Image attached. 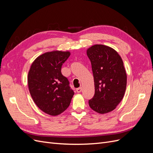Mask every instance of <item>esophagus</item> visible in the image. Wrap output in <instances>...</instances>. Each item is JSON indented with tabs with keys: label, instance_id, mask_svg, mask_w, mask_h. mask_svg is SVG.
I'll return each instance as SVG.
<instances>
[{
	"label": "esophagus",
	"instance_id": "34e87169",
	"mask_svg": "<svg viewBox=\"0 0 153 153\" xmlns=\"http://www.w3.org/2000/svg\"><path fill=\"white\" fill-rule=\"evenodd\" d=\"M82 87H78V88H77V89H76V91L78 92V93H79V92H82Z\"/></svg>",
	"mask_w": 153,
	"mask_h": 153
}]
</instances>
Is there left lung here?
<instances>
[{"instance_id": "obj_1", "label": "left lung", "mask_w": 153, "mask_h": 153, "mask_svg": "<svg viewBox=\"0 0 153 153\" xmlns=\"http://www.w3.org/2000/svg\"><path fill=\"white\" fill-rule=\"evenodd\" d=\"M93 73L95 93L89 100L90 107L100 114L114 110L124 95L127 76L118 53L107 46L95 45L88 48Z\"/></svg>"}]
</instances>
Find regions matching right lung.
I'll use <instances>...</instances> for the list:
<instances>
[{"mask_svg":"<svg viewBox=\"0 0 153 153\" xmlns=\"http://www.w3.org/2000/svg\"><path fill=\"white\" fill-rule=\"evenodd\" d=\"M69 52L53 51L41 55L32 62L28 74V86L36 105L45 113L57 115L66 110L74 92L61 68Z\"/></svg>","mask_w":153,"mask_h":153,"instance_id":"obj_1","label":"right lung"}]
</instances>
